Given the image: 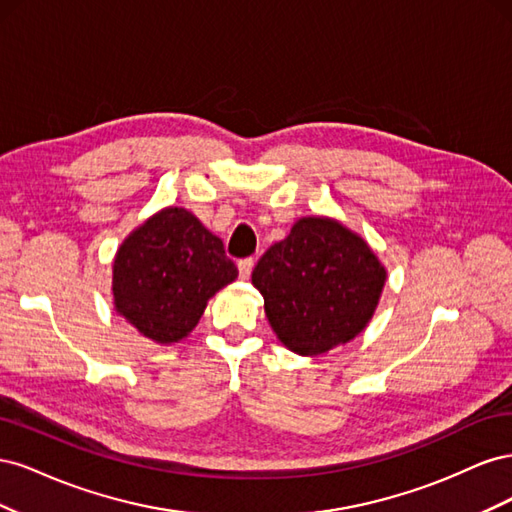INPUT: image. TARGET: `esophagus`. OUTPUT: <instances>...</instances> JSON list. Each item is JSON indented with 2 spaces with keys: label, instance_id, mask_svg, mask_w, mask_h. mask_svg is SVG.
<instances>
[{
  "label": "esophagus",
  "instance_id": "obj_1",
  "mask_svg": "<svg viewBox=\"0 0 512 512\" xmlns=\"http://www.w3.org/2000/svg\"><path fill=\"white\" fill-rule=\"evenodd\" d=\"M254 258H243V260H239V275H241V280H250V275H252V269H254Z\"/></svg>",
  "mask_w": 512,
  "mask_h": 512
}]
</instances>
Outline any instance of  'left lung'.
I'll return each instance as SVG.
<instances>
[{"instance_id":"obj_1","label":"left lung","mask_w":512,"mask_h":512,"mask_svg":"<svg viewBox=\"0 0 512 512\" xmlns=\"http://www.w3.org/2000/svg\"><path fill=\"white\" fill-rule=\"evenodd\" d=\"M386 269L367 241L324 215H307L258 260L252 284L280 342L318 356L365 331L380 303Z\"/></svg>"}]
</instances>
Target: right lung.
<instances>
[{
	"label": "right lung",
	"mask_w": 512,
	"mask_h": 512,
	"mask_svg": "<svg viewBox=\"0 0 512 512\" xmlns=\"http://www.w3.org/2000/svg\"><path fill=\"white\" fill-rule=\"evenodd\" d=\"M220 237L183 207H164L123 239L113 260V305L160 346L188 337L215 292L237 280Z\"/></svg>",
	"instance_id": "add662e5"
}]
</instances>
